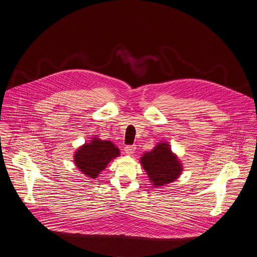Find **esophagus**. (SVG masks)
Here are the masks:
<instances>
[{"label": "esophagus", "mask_w": 257, "mask_h": 257, "mask_svg": "<svg viewBox=\"0 0 257 257\" xmlns=\"http://www.w3.org/2000/svg\"><path fill=\"white\" fill-rule=\"evenodd\" d=\"M124 151H125V153L127 155H132L134 153V151H135V147L134 146H126L124 148Z\"/></svg>", "instance_id": "obj_1"}]
</instances>
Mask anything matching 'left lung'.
I'll return each mask as SVG.
<instances>
[{"label": "left lung", "mask_w": 257, "mask_h": 257, "mask_svg": "<svg viewBox=\"0 0 257 257\" xmlns=\"http://www.w3.org/2000/svg\"><path fill=\"white\" fill-rule=\"evenodd\" d=\"M169 147L167 143H160L141 158L143 168L154 186H164L174 181L182 171L181 164Z\"/></svg>", "instance_id": "left-lung-1"}]
</instances>
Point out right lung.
I'll list each match as a JSON object with an SVG mask.
<instances>
[{
    "instance_id": "right-lung-1",
    "label": "right lung",
    "mask_w": 257,
    "mask_h": 257,
    "mask_svg": "<svg viewBox=\"0 0 257 257\" xmlns=\"http://www.w3.org/2000/svg\"><path fill=\"white\" fill-rule=\"evenodd\" d=\"M119 150L110 141H102L97 138L86 143L75 154V164L78 169L88 177L95 178L103 171L107 164L119 156Z\"/></svg>"
}]
</instances>
